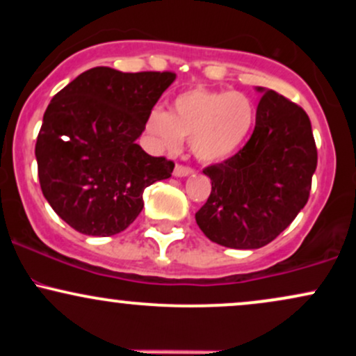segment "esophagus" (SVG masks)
<instances>
[{"instance_id":"1","label":"esophagus","mask_w":356,"mask_h":356,"mask_svg":"<svg viewBox=\"0 0 356 356\" xmlns=\"http://www.w3.org/2000/svg\"><path fill=\"white\" fill-rule=\"evenodd\" d=\"M194 170L191 169V167H186V165H175L174 169V175L175 177H187V175H191Z\"/></svg>"}]
</instances>
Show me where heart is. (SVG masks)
<instances>
[{
    "label": "heart",
    "instance_id": "obj_1",
    "mask_svg": "<svg viewBox=\"0 0 356 356\" xmlns=\"http://www.w3.org/2000/svg\"><path fill=\"white\" fill-rule=\"evenodd\" d=\"M254 122L256 107L244 93L194 88L172 102L170 113L154 108L145 127L155 144L169 152L189 138L199 161L220 162L243 147Z\"/></svg>",
    "mask_w": 356,
    "mask_h": 356
}]
</instances>
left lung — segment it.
Listing matches in <instances>:
<instances>
[{"label": "left lung", "mask_w": 356, "mask_h": 356, "mask_svg": "<svg viewBox=\"0 0 356 356\" xmlns=\"http://www.w3.org/2000/svg\"><path fill=\"white\" fill-rule=\"evenodd\" d=\"M263 93L248 144L204 174L209 199L195 222L212 243L257 249L280 236L308 202L318 154L312 122L301 107L275 90Z\"/></svg>", "instance_id": "left-lung-1"}]
</instances>
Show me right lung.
<instances>
[{"label": "right lung", "instance_id": "obj_1", "mask_svg": "<svg viewBox=\"0 0 356 356\" xmlns=\"http://www.w3.org/2000/svg\"><path fill=\"white\" fill-rule=\"evenodd\" d=\"M172 72H83L53 97L36 138L42 192L68 226L113 236L136 220L144 189L169 179L174 162L152 157L137 138Z\"/></svg>", "mask_w": 356, "mask_h": 356}]
</instances>
